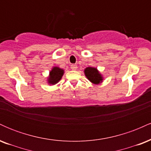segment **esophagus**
Segmentation results:
<instances>
[{
  "label": "esophagus",
  "mask_w": 151,
  "mask_h": 151,
  "mask_svg": "<svg viewBox=\"0 0 151 151\" xmlns=\"http://www.w3.org/2000/svg\"><path fill=\"white\" fill-rule=\"evenodd\" d=\"M70 68L72 69V70H76L77 69V65H75V64H72V65H71Z\"/></svg>",
  "instance_id": "1"
}]
</instances>
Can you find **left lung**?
<instances>
[{"label":"left lung","mask_w":151,"mask_h":151,"mask_svg":"<svg viewBox=\"0 0 151 151\" xmlns=\"http://www.w3.org/2000/svg\"><path fill=\"white\" fill-rule=\"evenodd\" d=\"M84 74L91 83L99 84L103 81V77L95 67H86L84 70Z\"/></svg>","instance_id":"left-lung-1"}]
</instances>
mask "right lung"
<instances>
[{
    "label": "right lung",
    "instance_id": "add662e5",
    "mask_svg": "<svg viewBox=\"0 0 151 151\" xmlns=\"http://www.w3.org/2000/svg\"><path fill=\"white\" fill-rule=\"evenodd\" d=\"M63 74L64 70L58 67H54L50 72V75L47 79L48 84L52 85L57 84L62 79Z\"/></svg>",
    "mask_w": 151,
    "mask_h": 151
}]
</instances>
